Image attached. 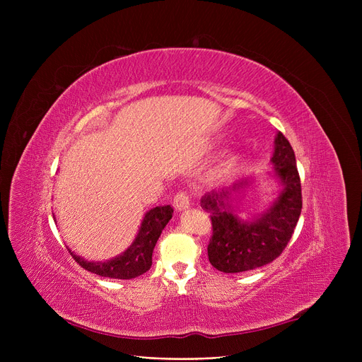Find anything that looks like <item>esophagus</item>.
Segmentation results:
<instances>
[{
    "label": "esophagus",
    "instance_id": "1",
    "mask_svg": "<svg viewBox=\"0 0 362 362\" xmlns=\"http://www.w3.org/2000/svg\"><path fill=\"white\" fill-rule=\"evenodd\" d=\"M189 195L186 192H179L175 199H173V206L176 208V211H183L186 208H189Z\"/></svg>",
    "mask_w": 362,
    "mask_h": 362
}]
</instances>
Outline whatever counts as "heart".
I'll return each mask as SVG.
<instances>
[{
  "mask_svg": "<svg viewBox=\"0 0 362 362\" xmlns=\"http://www.w3.org/2000/svg\"><path fill=\"white\" fill-rule=\"evenodd\" d=\"M240 157L236 151H229L227 154L224 156V158L221 160V163L217 167V175L224 176V175H229L230 171L238 165Z\"/></svg>",
  "mask_w": 362,
  "mask_h": 362,
  "instance_id": "b5f03b06",
  "label": "heart"
}]
</instances>
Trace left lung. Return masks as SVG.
I'll use <instances>...</instances> for the list:
<instances>
[{"label":"left lung","instance_id":"left-lung-1","mask_svg":"<svg viewBox=\"0 0 362 362\" xmlns=\"http://www.w3.org/2000/svg\"><path fill=\"white\" fill-rule=\"evenodd\" d=\"M270 163L269 176L280 189L264 211L242 218L233 206L245 189L254 183V176H246L201 198V206L211 214L213 223L208 259L218 272L242 273L270 264L292 238L302 210L300 180L295 152L281 132L274 138Z\"/></svg>","mask_w":362,"mask_h":362}]
</instances>
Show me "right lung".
<instances>
[{
	"label": "right lung",
	"instance_id": "obj_1",
	"mask_svg": "<svg viewBox=\"0 0 362 362\" xmlns=\"http://www.w3.org/2000/svg\"><path fill=\"white\" fill-rule=\"evenodd\" d=\"M173 217V208L170 205H161L151 208L145 213L139 230L130 243L129 248L105 261H88L73 251L69 252L78 261L82 267L93 274L110 279L129 280L146 273L152 265V251L165 227V224Z\"/></svg>",
	"mask_w": 362,
	"mask_h": 362
}]
</instances>
